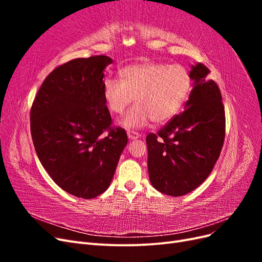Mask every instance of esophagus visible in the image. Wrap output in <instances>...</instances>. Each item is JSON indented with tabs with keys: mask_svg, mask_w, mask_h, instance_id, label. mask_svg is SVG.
<instances>
[{
	"mask_svg": "<svg viewBox=\"0 0 262 262\" xmlns=\"http://www.w3.org/2000/svg\"><path fill=\"white\" fill-rule=\"evenodd\" d=\"M126 134H128V138L130 140H136V139H139L141 137L138 132H134V131H128V132H126Z\"/></svg>",
	"mask_w": 262,
	"mask_h": 262,
	"instance_id": "obj_1",
	"label": "esophagus"
}]
</instances>
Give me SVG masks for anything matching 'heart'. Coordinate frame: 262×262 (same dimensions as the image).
I'll return each instance as SVG.
<instances>
[{
  "mask_svg": "<svg viewBox=\"0 0 262 262\" xmlns=\"http://www.w3.org/2000/svg\"><path fill=\"white\" fill-rule=\"evenodd\" d=\"M121 81L108 77L102 96L110 113L122 114L133 99V106L120 121L125 129H139L150 120L164 123L178 114L191 89L188 71L179 64L142 62L124 67Z\"/></svg>",
  "mask_w": 262,
  "mask_h": 262,
  "instance_id": "b5f03b06",
  "label": "heart"
}]
</instances>
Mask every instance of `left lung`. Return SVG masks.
Wrapping results in <instances>:
<instances>
[{
	"instance_id": "left-lung-1",
	"label": "left lung",
	"mask_w": 262,
	"mask_h": 262,
	"mask_svg": "<svg viewBox=\"0 0 262 262\" xmlns=\"http://www.w3.org/2000/svg\"><path fill=\"white\" fill-rule=\"evenodd\" d=\"M202 63L191 66L192 90L185 110L146 137L152 186L171 196L191 192L208 178L225 138V110L219 86Z\"/></svg>"
}]
</instances>
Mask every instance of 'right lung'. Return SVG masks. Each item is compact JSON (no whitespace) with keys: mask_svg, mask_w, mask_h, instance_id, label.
Instances as JSON below:
<instances>
[{"mask_svg":"<svg viewBox=\"0 0 262 262\" xmlns=\"http://www.w3.org/2000/svg\"><path fill=\"white\" fill-rule=\"evenodd\" d=\"M112 63L106 55H95L54 69L30 110L39 161L61 189L83 199L106 191L128 143L123 129L110 128L102 96L104 71Z\"/></svg>","mask_w":262,"mask_h":262,"instance_id":"add662e5","label":"right lung"}]
</instances>
